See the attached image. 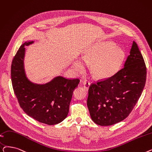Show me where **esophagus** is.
Returning <instances> with one entry per match:
<instances>
[{
    "label": "esophagus",
    "instance_id": "34e87169",
    "mask_svg": "<svg viewBox=\"0 0 152 152\" xmlns=\"http://www.w3.org/2000/svg\"><path fill=\"white\" fill-rule=\"evenodd\" d=\"M83 87L84 89H86V90H88L89 88V86H90V83L89 81L88 80H84L83 83Z\"/></svg>",
    "mask_w": 152,
    "mask_h": 152
}]
</instances>
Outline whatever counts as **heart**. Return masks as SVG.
<instances>
[{
  "instance_id": "obj_1",
  "label": "heart",
  "mask_w": 152,
  "mask_h": 152,
  "mask_svg": "<svg viewBox=\"0 0 152 152\" xmlns=\"http://www.w3.org/2000/svg\"><path fill=\"white\" fill-rule=\"evenodd\" d=\"M125 59L124 50L111 42L97 43L84 52L83 60L73 62V68L83 73L86 69V64L91 65L93 76L98 79H107L115 75L121 68Z\"/></svg>"
}]
</instances>
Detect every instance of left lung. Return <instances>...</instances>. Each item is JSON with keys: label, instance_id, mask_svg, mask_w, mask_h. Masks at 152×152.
<instances>
[{"label": "left lung", "instance_id": "1", "mask_svg": "<svg viewBox=\"0 0 152 152\" xmlns=\"http://www.w3.org/2000/svg\"><path fill=\"white\" fill-rule=\"evenodd\" d=\"M146 77L143 58L133 42L124 67L111 77L89 86L87 105L92 120L101 126H108L127 118L142 93Z\"/></svg>", "mask_w": 152, "mask_h": 152}]
</instances>
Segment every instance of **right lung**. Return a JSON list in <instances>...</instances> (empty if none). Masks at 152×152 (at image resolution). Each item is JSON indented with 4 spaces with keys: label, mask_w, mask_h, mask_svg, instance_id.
Instances as JSON below:
<instances>
[{
    "label": "right lung",
    "mask_w": 152,
    "mask_h": 152,
    "mask_svg": "<svg viewBox=\"0 0 152 152\" xmlns=\"http://www.w3.org/2000/svg\"><path fill=\"white\" fill-rule=\"evenodd\" d=\"M32 43L27 42L21 45L13 58V89L20 106L28 115L41 123L55 125L67 117L73 91L80 81L77 78L58 76L45 84L30 82L25 76L23 58L25 46Z\"/></svg>",
    "instance_id": "right-lung-1"
}]
</instances>
